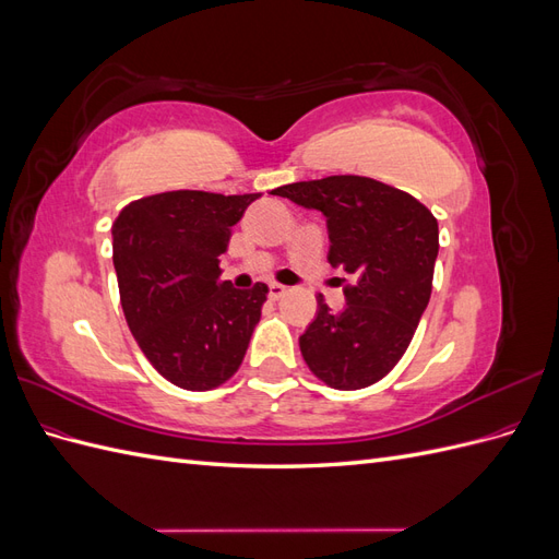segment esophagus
<instances>
[{
  "label": "esophagus",
  "mask_w": 559,
  "mask_h": 559,
  "mask_svg": "<svg viewBox=\"0 0 559 559\" xmlns=\"http://www.w3.org/2000/svg\"><path fill=\"white\" fill-rule=\"evenodd\" d=\"M286 294H289V289H286L284 284H277V282H273L267 286V296L273 298V300H280V298H284Z\"/></svg>",
  "instance_id": "esophagus-1"
}]
</instances>
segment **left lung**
Masks as SVG:
<instances>
[{"label": "left lung", "instance_id": "left-lung-1", "mask_svg": "<svg viewBox=\"0 0 559 559\" xmlns=\"http://www.w3.org/2000/svg\"><path fill=\"white\" fill-rule=\"evenodd\" d=\"M273 195L326 216L329 263L354 277L341 312L319 294L317 317L298 341L302 359L333 389L376 384L408 349L429 306L436 216L411 193L357 175L286 183Z\"/></svg>", "mask_w": 559, "mask_h": 559}]
</instances>
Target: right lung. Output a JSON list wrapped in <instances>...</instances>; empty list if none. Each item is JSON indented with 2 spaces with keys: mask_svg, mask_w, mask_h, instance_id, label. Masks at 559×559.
Wrapping results in <instances>:
<instances>
[{
  "mask_svg": "<svg viewBox=\"0 0 559 559\" xmlns=\"http://www.w3.org/2000/svg\"><path fill=\"white\" fill-rule=\"evenodd\" d=\"M261 193L167 191L134 200L111 226L114 267L128 326L158 373L189 392L240 368L267 286L222 282L230 228Z\"/></svg>",
  "mask_w": 559,
  "mask_h": 559,
  "instance_id": "obj_1",
  "label": "right lung"
}]
</instances>
